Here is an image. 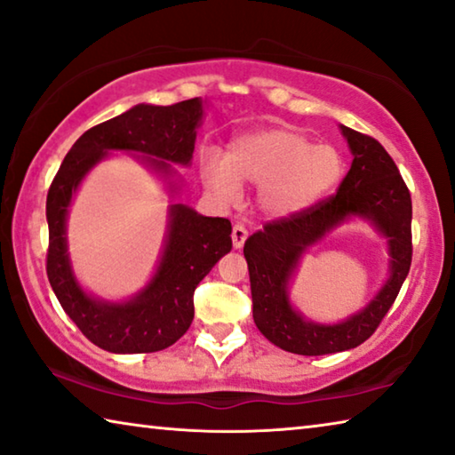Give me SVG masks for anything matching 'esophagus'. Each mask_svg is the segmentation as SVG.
<instances>
[{
    "mask_svg": "<svg viewBox=\"0 0 455 455\" xmlns=\"http://www.w3.org/2000/svg\"><path fill=\"white\" fill-rule=\"evenodd\" d=\"M246 236H249V230H246L243 225H235L233 227V244H235V249H243Z\"/></svg>",
    "mask_w": 455,
    "mask_h": 455,
    "instance_id": "1",
    "label": "esophagus"
}]
</instances>
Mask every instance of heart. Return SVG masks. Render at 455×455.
I'll return each instance as SVG.
<instances>
[{"label": "heart", "instance_id": "b5f03b06", "mask_svg": "<svg viewBox=\"0 0 455 455\" xmlns=\"http://www.w3.org/2000/svg\"><path fill=\"white\" fill-rule=\"evenodd\" d=\"M343 174L333 146L315 144L289 128H265L236 136L225 156L200 154V176L222 204L235 203L241 182L260 184V209L271 217H292L327 195Z\"/></svg>", "mask_w": 455, "mask_h": 455}]
</instances>
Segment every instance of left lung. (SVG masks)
Masks as SVG:
<instances>
[{
	"label": "left lung",
	"mask_w": 455,
	"mask_h": 455,
	"mask_svg": "<svg viewBox=\"0 0 455 455\" xmlns=\"http://www.w3.org/2000/svg\"><path fill=\"white\" fill-rule=\"evenodd\" d=\"M353 154L347 176L333 196L279 219L244 243L252 319L268 341L297 355H327L357 347L375 333L411 267V195L394 158L375 138L341 126ZM361 216L388 238L390 279L363 310L335 326L303 320L288 301V281L309 245L345 218Z\"/></svg>",
	"instance_id": "1"
}]
</instances>
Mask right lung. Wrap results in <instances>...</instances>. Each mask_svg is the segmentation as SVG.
Instances as JSON below:
<instances>
[{"label":"right lung","instance_id":"obj_1","mask_svg":"<svg viewBox=\"0 0 455 455\" xmlns=\"http://www.w3.org/2000/svg\"><path fill=\"white\" fill-rule=\"evenodd\" d=\"M200 118V98L172 106L138 104L86 130L52 180L45 203L50 228L45 271L61 309L100 349L152 353L179 341L195 317L192 297L198 283L233 249V227L228 219L203 217L187 204H172L164 251L152 281L130 301L110 303L88 295L72 273L66 219L74 192L110 150L144 154L138 156L142 163L172 179L171 163L190 164ZM171 190H176L174 182Z\"/></svg>","mask_w":455,"mask_h":455}]
</instances>
